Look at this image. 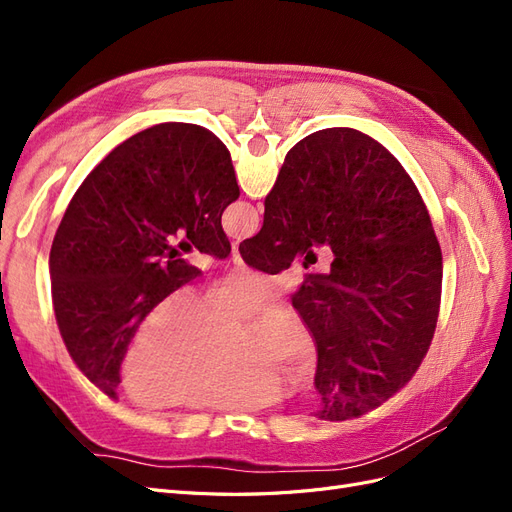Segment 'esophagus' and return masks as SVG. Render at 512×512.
Returning a JSON list of instances; mask_svg holds the SVG:
<instances>
[{
    "label": "esophagus",
    "mask_w": 512,
    "mask_h": 512,
    "mask_svg": "<svg viewBox=\"0 0 512 512\" xmlns=\"http://www.w3.org/2000/svg\"><path fill=\"white\" fill-rule=\"evenodd\" d=\"M232 265L245 267V262H243V258H241V254H239V250H237V245H232Z\"/></svg>",
    "instance_id": "34e87169"
}]
</instances>
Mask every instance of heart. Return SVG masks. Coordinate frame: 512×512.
Listing matches in <instances>:
<instances>
[{"label":"heart","instance_id":"obj_1","mask_svg":"<svg viewBox=\"0 0 512 512\" xmlns=\"http://www.w3.org/2000/svg\"><path fill=\"white\" fill-rule=\"evenodd\" d=\"M280 277L235 271L203 299L177 292L136 331L121 363V386L138 406L239 410L280 393V374L309 378L318 352L305 324L275 312L250 331L241 324L267 316L284 299Z\"/></svg>","mask_w":512,"mask_h":512}]
</instances>
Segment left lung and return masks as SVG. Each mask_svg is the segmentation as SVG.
I'll return each instance as SVG.
<instances>
[{
    "label": "left lung",
    "instance_id": "left-lung-1",
    "mask_svg": "<svg viewBox=\"0 0 512 512\" xmlns=\"http://www.w3.org/2000/svg\"><path fill=\"white\" fill-rule=\"evenodd\" d=\"M237 198L228 149L194 123L134 134L76 190L49 256L53 309L72 361L104 395L117 399L121 361L151 309L200 275L169 241L183 234L224 260L222 213Z\"/></svg>",
    "mask_w": 512,
    "mask_h": 512
}]
</instances>
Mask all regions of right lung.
<instances>
[{"instance_id": "right-lung-1", "label": "right lung", "mask_w": 512, "mask_h": 512, "mask_svg": "<svg viewBox=\"0 0 512 512\" xmlns=\"http://www.w3.org/2000/svg\"><path fill=\"white\" fill-rule=\"evenodd\" d=\"M312 245L331 247V271L307 275L292 307L316 342L318 418L350 421L421 367L440 314L442 252L404 166L352 128L314 132L288 151L265 222L239 252L275 275Z\"/></svg>"}]
</instances>
